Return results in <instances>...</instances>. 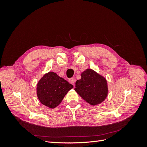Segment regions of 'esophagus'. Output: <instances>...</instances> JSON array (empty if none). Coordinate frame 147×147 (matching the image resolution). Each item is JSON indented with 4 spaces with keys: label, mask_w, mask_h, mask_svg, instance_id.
<instances>
[{
    "label": "esophagus",
    "mask_w": 147,
    "mask_h": 147,
    "mask_svg": "<svg viewBox=\"0 0 147 147\" xmlns=\"http://www.w3.org/2000/svg\"><path fill=\"white\" fill-rule=\"evenodd\" d=\"M75 79L74 78H70V79H69V82L71 83V84H74V83H75Z\"/></svg>",
    "instance_id": "obj_1"
}]
</instances>
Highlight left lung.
Masks as SVG:
<instances>
[{"label": "left lung", "mask_w": 147, "mask_h": 147, "mask_svg": "<svg viewBox=\"0 0 147 147\" xmlns=\"http://www.w3.org/2000/svg\"><path fill=\"white\" fill-rule=\"evenodd\" d=\"M81 77L75 83V91L92 105L103 102L108 94L106 79L90 69L84 71Z\"/></svg>", "instance_id": "1"}]
</instances>
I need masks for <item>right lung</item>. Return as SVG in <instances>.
<instances>
[{"mask_svg":"<svg viewBox=\"0 0 147 147\" xmlns=\"http://www.w3.org/2000/svg\"><path fill=\"white\" fill-rule=\"evenodd\" d=\"M73 88L72 84L63 78L59 77L56 73L50 72L40 80L37 86V94L42 104L54 109Z\"/></svg>","mask_w":147,"mask_h":147,"instance_id":"right-lung-1","label":"right lung"}]
</instances>
